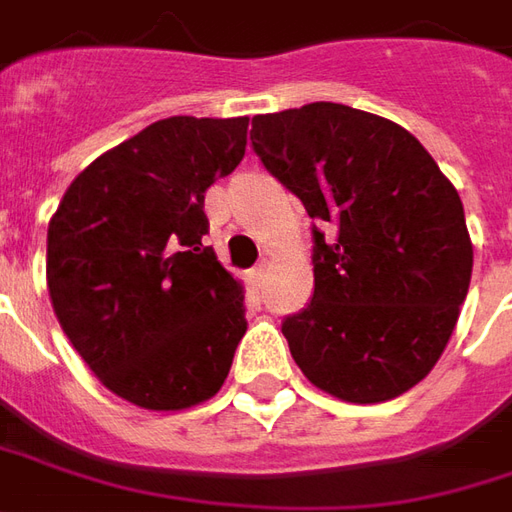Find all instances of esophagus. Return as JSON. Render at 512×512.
<instances>
[{"label": "esophagus", "mask_w": 512, "mask_h": 512, "mask_svg": "<svg viewBox=\"0 0 512 512\" xmlns=\"http://www.w3.org/2000/svg\"><path fill=\"white\" fill-rule=\"evenodd\" d=\"M250 284H253L256 290H262L264 284H267V264H259V267L250 273Z\"/></svg>", "instance_id": "esophagus-1"}]
</instances>
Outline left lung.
<instances>
[{
    "label": "left lung",
    "mask_w": 512,
    "mask_h": 512,
    "mask_svg": "<svg viewBox=\"0 0 512 512\" xmlns=\"http://www.w3.org/2000/svg\"><path fill=\"white\" fill-rule=\"evenodd\" d=\"M250 144L317 222L315 295L281 323L295 365L351 404L407 393L435 368L471 284L457 189L410 130L340 102L253 116Z\"/></svg>",
    "instance_id": "8db88e82"
}]
</instances>
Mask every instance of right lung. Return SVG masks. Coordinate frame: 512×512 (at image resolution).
<instances>
[{
    "label": "right lung",
    "mask_w": 512,
    "mask_h": 512,
    "mask_svg": "<svg viewBox=\"0 0 512 512\" xmlns=\"http://www.w3.org/2000/svg\"><path fill=\"white\" fill-rule=\"evenodd\" d=\"M248 116H169L91 161L52 214L47 287L111 393L175 412L211 398L248 331L245 290L203 248L206 189L236 169Z\"/></svg>",
    "instance_id": "obj_1"
}]
</instances>
